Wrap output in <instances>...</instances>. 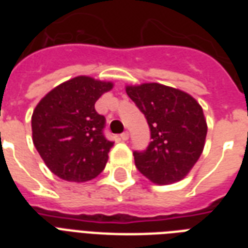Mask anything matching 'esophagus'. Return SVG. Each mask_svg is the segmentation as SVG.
<instances>
[{"label":"esophagus","mask_w":248,"mask_h":248,"mask_svg":"<svg viewBox=\"0 0 248 248\" xmlns=\"http://www.w3.org/2000/svg\"><path fill=\"white\" fill-rule=\"evenodd\" d=\"M121 140H124V141H126V140L128 139V132H124V134H121Z\"/></svg>","instance_id":"obj_1"}]
</instances>
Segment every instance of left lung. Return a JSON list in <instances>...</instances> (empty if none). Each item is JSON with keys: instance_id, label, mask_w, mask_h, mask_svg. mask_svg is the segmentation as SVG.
Wrapping results in <instances>:
<instances>
[{"instance_id": "left-lung-1", "label": "left lung", "mask_w": 248, "mask_h": 248, "mask_svg": "<svg viewBox=\"0 0 248 248\" xmlns=\"http://www.w3.org/2000/svg\"><path fill=\"white\" fill-rule=\"evenodd\" d=\"M126 93L151 128L147 151L134 152L138 170L158 185L184 179L200 159L207 135L200 103L185 91L157 82L127 85Z\"/></svg>"}]
</instances>
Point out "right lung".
<instances>
[{"label":"right lung","instance_id":"obj_1","mask_svg":"<svg viewBox=\"0 0 248 248\" xmlns=\"http://www.w3.org/2000/svg\"><path fill=\"white\" fill-rule=\"evenodd\" d=\"M113 82L77 76L45 95L32 114V139L56 176L73 183L93 180L104 170L112 141L105 139L104 116L95 103Z\"/></svg>","mask_w":248,"mask_h":248}]
</instances>
